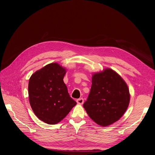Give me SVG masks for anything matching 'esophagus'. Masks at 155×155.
Listing matches in <instances>:
<instances>
[{"label": "esophagus", "instance_id": "esophagus-1", "mask_svg": "<svg viewBox=\"0 0 155 155\" xmlns=\"http://www.w3.org/2000/svg\"><path fill=\"white\" fill-rule=\"evenodd\" d=\"M77 103H78V104H79V105H82V104H83V103H84V99H83V98H81L78 99V100H77Z\"/></svg>", "mask_w": 155, "mask_h": 155}]
</instances>
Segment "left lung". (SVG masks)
<instances>
[{"label":"left lung","mask_w":155,"mask_h":155,"mask_svg":"<svg viewBox=\"0 0 155 155\" xmlns=\"http://www.w3.org/2000/svg\"><path fill=\"white\" fill-rule=\"evenodd\" d=\"M91 82L83 107L94 122L108 126L126 112L130 101L128 86L120 75L109 68L94 73Z\"/></svg>","instance_id":"left-lung-1"}]
</instances>
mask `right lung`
Segmentation results:
<instances>
[{
	"mask_svg": "<svg viewBox=\"0 0 155 155\" xmlns=\"http://www.w3.org/2000/svg\"><path fill=\"white\" fill-rule=\"evenodd\" d=\"M66 69L55 62L36 71L29 78V104L35 115L48 124L61 122L77 104L63 81Z\"/></svg>",
	"mask_w": 155,
	"mask_h": 155,
	"instance_id": "1",
	"label": "right lung"
}]
</instances>
